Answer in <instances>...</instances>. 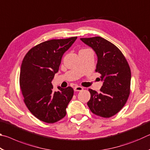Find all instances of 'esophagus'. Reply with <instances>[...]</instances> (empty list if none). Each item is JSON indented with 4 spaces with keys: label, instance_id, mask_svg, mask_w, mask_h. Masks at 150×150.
Returning <instances> with one entry per match:
<instances>
[{
    "label": "esophagus",
    "instance_id": "34e87169",
    "mask_svg": "<svg viewBox=\"0 0 150 150\" xmlns=\"http://www.w3.org/2000/svg\"><path fill=\"white\" fill-rule=\"evenodd\" d=\"M83 89L82 87H80V86H75L74 87V91H81Z\"/></svg>",
    "mask_w": 150,
    "mask_h": 150
}]
</instances>
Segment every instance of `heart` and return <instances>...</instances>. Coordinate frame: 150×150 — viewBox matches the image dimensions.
Listing matches in <instances>:
<instances>
[{"instance_id":"b5f03b06","label":"heart","mask_w":150,"mask_h":150,"mask_svg":"<svg viewBox=\"0 0 150 150\" xmlns=\"http://www.w3.org/2000/svg\"><path fill=\"white\" fill-rule=\"evenodd\" d=\"M85 50H88V49H83V50H80V52H82V51H85Z\"/></svg>"}]
</instances>
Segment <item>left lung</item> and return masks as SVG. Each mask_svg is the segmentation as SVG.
I'll use <instances>...</instances> for the list:
<instances>
[{
	"label": "left lung",
	"mask_w": 150,
	"mask_h": 150,
	"mask_svg": "<svg viewBox=\"0 0 150 150\" xmlns=\"http://www.w3.org/2000/svg\"><path fill=\"white\" fill-rule=\"evenodd\" d=\"M95 51L97 56L96 71L103 82L100 92L88 89L91 98L87 105L95 115L110 118L125 105L130 95L131 71L125 57L116 45L97 36L81 38Z\"/></svg>",
	"instance_id": "8db88e82"
}]
</instances>
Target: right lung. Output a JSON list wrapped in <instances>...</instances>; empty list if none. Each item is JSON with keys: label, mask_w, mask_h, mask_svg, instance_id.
Returning <instances> with one entry per match:
<instances>
[{"label": "right lung", "mask_w": 150, "mask_h": 150, "mask_svg": "<svg viewBox=\"0 0 150 150\" xmlns=\"http://www.w3.org/2000/svg\"><path fill=\"white\" fill-rule=\"evenodd\" d=\"M77 37L51 40L32 47L24 57L20 73V87L27 108L34 116L46 123H54L66 115L73 96L72 87H58L53 91L52 81L64 53Z\"/></svg>", "instance_id": "1"}]
</instances>
